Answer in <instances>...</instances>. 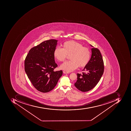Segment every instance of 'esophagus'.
I'll return each instance as SVG.
<instances>
[{"label": "esophagus", "instance_id": "obj_1", "mask_svg": "<svg viewBox=\"0 0 131 131\" xmlns=\"http://www.w3.org/2000/svg\"><path fill=\"white\" fill-rule=\"evenodd\" d=\"M63 72L64 74H69V72H65V71H63Z\"/></svg>", "mask_w": 131, "mask_h": 131}]
</instances>
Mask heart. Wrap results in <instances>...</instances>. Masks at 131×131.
Returning a JSON list of instances; mask_svg holds the SVG:
<instances>
[{"mask_svg":"<svg viewBox=\"0 0 131 131\" xmlns=\"http://www.w3.org/2000/svg\"><path fill=\"white\" fill-rule=\"evenodd\" d=\"M62 48L56 47L53 51V56L57 61H63L67 56H69L70 61L61 64V69L67 72H72L78 67H84L87 65L91 58V52L88 48L83 47L81 44L71 40L64 42Z\"/></svg>","mask_w":131,"mask_h":131,"instance_id":"b5f03b06","label":"heart"}]
</instances>
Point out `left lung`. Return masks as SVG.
Returning <instances> with one entry per match:
<instances>
[{"mask_svg":"<svg viewBox=\"0 0 131 131\" xmlns=\"http://www.w3.org/2000/svg\"><path fill=\"white\" fill-rule=\"evenodd\" d=\"M92 47L90 61L85 67L82 74H77V80L74 85L82 92H87L94 88L100 80L104 72V61L99 49Z\"/></svg>","mask_w":131,"mask_h":131,"instance_id":"left-lung-1","label":"left lung"}]
</instances>
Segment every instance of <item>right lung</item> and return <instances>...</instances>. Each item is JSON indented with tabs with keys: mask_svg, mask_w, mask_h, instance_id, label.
Masks as SVG:
<instances>
[{
	"mask_svg": "<svg viewBox=\"0 0 131 131\" xmlns=\"http://www.w3.org/2000/svg\"><path fill=\"white\" fill-rule=\"evenodd\" d=\"M58 41L51 39L42 42L29 51L25 59L26 74L32 85L41 92L53 89L62 75V70H53L57 67L53 51Z\"/></svg>",
	"mask_w": 131,
	"mask_h": 131,
	"instance_id": "right-lung-1",
	"label": "right lung"
}]
</instances>
